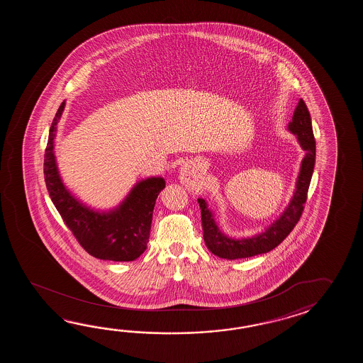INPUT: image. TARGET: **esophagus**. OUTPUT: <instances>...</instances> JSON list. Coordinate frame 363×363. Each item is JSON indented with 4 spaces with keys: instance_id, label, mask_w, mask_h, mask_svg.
<instances>
[{
    "instance_id": "1",
    "label": "esophagus",
    "mask_w": 363,
    "mask_h": 363,
    "mask_svg": "<svg viewBox=\"0 0 363 363\" xmlns=\"http://www.w3.org/2000/svg\"><path fill=\"white\" fill-rule=\"evenodd\" d=\"M180 182L189 188L200 186L202 184L200 162H185L179 171Z\"/></svg>"
}]
</instances>
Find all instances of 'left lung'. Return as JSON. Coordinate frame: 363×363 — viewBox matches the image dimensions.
<instances>
[{
  "mask_svg": "<svg viewBox=\"0 0 363 363\" xmlns=\"http://www.w3.org/2000/svg\"><path fill=\"white\" fill-rule=\"evenodd\" d=\"M288 130L297 136L300 145L305 150V157L302 160L301 169L296 182V191L292 200L281 213V216L269 225V228L247 239L228 238L216 225L214 216L208 210L206 201L199 199L203 240L213 255L225 259H240L267 253L274 247H278L300 220L305 202L308 200V185L311 182L315 164V139L313 133L311 118L308 106L302 99L294 108L292 122L288 124Z\"/></svg>",
  "mask_w": 363,
  "mask_h": 363,
  "instance_id": "obj_1",
  "label": "left lung"
}]
</instances>
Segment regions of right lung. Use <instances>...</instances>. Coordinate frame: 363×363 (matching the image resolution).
I'll list each match as a JSON object with an SVG mask.
<instances>
[{
  "label": "right lung",
  "instance_id": "1",
  "mask_svg": "<svg viewBox=\"0 0 363 363\" xmlns=\"http://www.w3.org/2000/svg\"><path fill=\"white\" fill-rule=\"evenodd\" d=\"M63 108L65 101L55 113L45 149L44 177L49 196L86 253L105 261H135L147 249L155 200L166 185L164 179L141 180L122 203L110 211H96L85 206L62 183L55 162V132Z\"/></svg>",
  "mask_w": 363,
  "mask_h": 363
}]
</instances>
